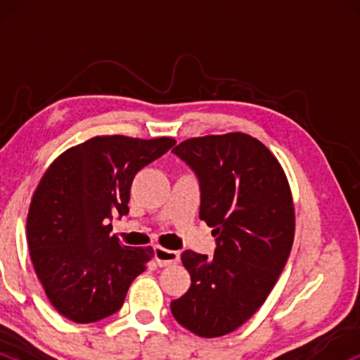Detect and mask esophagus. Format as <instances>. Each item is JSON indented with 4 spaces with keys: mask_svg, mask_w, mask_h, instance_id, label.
I'll return each mask as SVG.
<instances>
[{
    "mask_svg": "<svg viewBox=\"0 0 360 360\" xmlns=\"http://www.w3.org/2000/svg\"><path fill=\"white\" fill-rule=\"evenodd\" d=\"M154 259L159 267H166V266H172L179 260V254L174 250H167L162 249V247H155L154 249Z\"/></svg>",
    "mask_w": 360,
    "mask_h": 360,
    "instance_id": "obj_1",
    "label": "esophagus"
}]
</instances>
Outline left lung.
Wrapping results in <instances>:
<instances>
[{"label":"left lung","mask_w":360,"mask_h":360,"mask_svg":"<svg viewBox=\"0 0 360 360\" xmlns=\"http://www.w3.org/2000/svg\"><path fill=\"white\" fill-rule=\"evenodd\" d=\"M174 155L200 184V218L213 226L212 257L184 250L191 276L171 303L189 332L221 337L262 307L283 272L295 238V208L283 167L269 148L245 134L181 142Z\"/></svg>","instance_id":"1"}]
</instances>
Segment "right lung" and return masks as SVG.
<instances>
[{
  "label": "right lung",
  "mask_w": 360,
  "mask_h": 360,
  "mask_svg": "<svg viewBox=\"0 0 360 360\" xmlns=\"http://www.w3.org/2000/svg\"><path fill=\"white\" fill-rule=\"evenodd\" d=\"M174 143L169 137H94L45 172L28 212L27 238L45 295L62 316L93 323L122 308L154 250L122 245L110 235L111 221L128 214L135 174Z\"/></svg>",
  "instance_id": "1"
}]
</instances>
